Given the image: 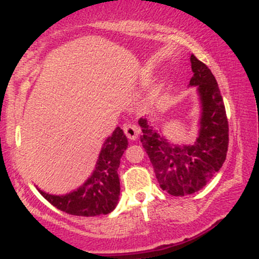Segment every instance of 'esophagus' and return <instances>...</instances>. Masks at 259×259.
Here are the masks:
<instances>
[{
    "instance_id": "esophagus-1",
    "label": "esophagus",
    "mask_w": 259,
    "mask_h": 259,
    "mask_svg": "<svg viewBox=\"0 0 259 259\" xmlns=\"http://www.w3.org/2000/svg\"><path fill=\"white\" fill-rule=\"evenodd\" d=\"M123 130L129 140H136L140 134V129L136 125H134V124H124Z\"/></svg>"
}]
</instances>
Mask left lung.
Segmentation results:
<instances>
[{
	"instance_id": "8db88e82",
	"label": "left lung",
	"mask_w": 259,
	"mask_h": 259,
	"mask_svg": "<svg viewBox=\"0 0 259 259\" xmlns=\"http://www.w3.org/2000/svg\"><path fill=\"white\" fill-rule=\"evenodd\" d=\"M190 86H196L201 103L200 129L191 145H178L163 136L146 118H140L141 142L150 157L160 189L171 196L197 192L219 171L227 158L229 125L224 102L209 68L194 55Z\"/></svg>"
}]
</instances>
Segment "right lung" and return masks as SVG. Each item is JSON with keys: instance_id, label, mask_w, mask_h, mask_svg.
<instances>
[{"instance_id": "add662e5", "label": "right lung", "mask_w": 259, "mask_h": 259, "mask_svg": "<svg viewBox=\"0 0 259 259\" xmlns=\"http://www.w3.org/2000/svg\"><path fill=\"white\" fill-rule=\"evenodd\" d=\"M127 147V139L119 126L106 139L95 170L78 189L65 195H51L37 187L52 206L72 215L96 217L111 213L118 204L120 183L118 168Z\"/></svg>"}]
</instances>
